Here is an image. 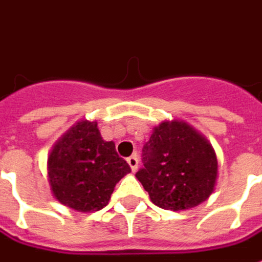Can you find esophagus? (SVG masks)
Returning a JSON list of instances; mask_svg holds the SVG:
<instances>
[{
	"label": "esophagus",
	"instance_id": "obj_1",
	"mask_svg": "<svg viewBox=\"0 0 262 262\" xmlns=\"http://www.w3.org/2000/svg\"><path fill=\"white\" fill-rule=\"evenodd\" d=\"M127 163H129V166H130L132 171H136L137 166H139V159H137L136 155H133V156L127 157Z\"/></svg>",
	"mask_w": 262,
	"mask_h": 262
}]
</instances>
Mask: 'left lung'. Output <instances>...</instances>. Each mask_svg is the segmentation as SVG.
<instances>
[{
    "mask_svg": "<svg viewBox=\"0 0 262 262\" xmlns=\"http://www.w3.org/2000/svg\"><path fill=\"white\" fill-rule=\"evenodd\" d=\"M136 177L150 200L164 210L199 206L213 193L217 157L211 144L184 122H163L142 150Z\"/></svg>",
    "mask_w": 262,
    "mask_h": 262,
    "instance_id": "8db88e82",
    "label": "left lung"
}]
</instances>
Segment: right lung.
Instances as JSON below:
<instances>
[{
  "mask_svg": "<svg viewBox=\"0 0 262 262\" xmlns=\"http://www.w3.org/2000/svg\"><path fill=\"white\" fill-rule=\"evenodd\" d=\"M130 173L113 142H105L98 123L79 122L48 159V177L55 199L78 211H98L111 200L116 183Z\"/></svg>",
  "mask_w": 262,
  "mask_h": 262,
  "instance_id": "1",
  "label": "right lung"
}]
</instances>
